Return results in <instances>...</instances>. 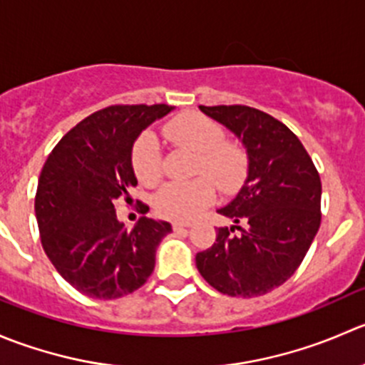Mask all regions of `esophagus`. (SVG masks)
<instances>
[{
  "instance_id": "esophagus-1",
  "label": "esophagus",
  "mask_w": 365,
  "mask_h": 365,
  "mask_svg": "<svg viewBox=\"0 0 365 365\" xmlns=\"http://www.w3.org/2000/svg\"><path fill=\"white\" fill-rule=\"evenodd\" d=\"M172 227H174V230H184V229H187V227H191V223H187V222H174L172 223Z\"/></svg>"
}]
</instances>
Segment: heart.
Masks as SVG:
<instances>
[{"label": "heart", "mask_w": 365, "mask_h": 365, "mask_svg": "<svg viewBox=\"0 0 365 365\" xmlns=\"http://www.w3.org/2000/svg\"><path fill=\"white\" fill-rule=\"evenodd\" d=\"M165 135L175 145L193 150L197 154L195 170L207 174L222 191L232 193L243 184L248 170L247 153L237 143L225 142V131L215 120L198 113L182 115L165 128ZM133 170L145 186L160 181L161 153L153 135H145L136 143ZM210 180L195 178L165 184L156 195V211L172 220L195 218L215 198V185Z\"/></svg>", "instance_id": "heart-1"}]
</instances>
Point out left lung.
Here are the masks:
<instances>
[{
    "mask_svg": "<svg viewBox=\"0 0 365 365\" xmlns=\"http://www.w3.org/2000/svg\"><path fill=\"white\" fill-rule=\"evenodd\" d=\"M198 108L243 143L248 170L236 197L218 209L234 225L216 230V243L195 257L197 269L220 293L261 297L297 272L316 237L319 174L298 136L272 115L241 104Z\"/></svg>",
    "mask_w": 365,
    "mask_h": 365,
    "instance_id": "1",
    "label": "left lung"
}]
</instances>
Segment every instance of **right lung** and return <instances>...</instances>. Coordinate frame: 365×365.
<instances>
[{
  "label": "right lung",
  "instance_id": "1",
  "mask_svg": "<svg viewBox=\"0 0 365 365\" xmlns=\"http://www.w3.org/2000/svg\"><path fill=\"white\" fill-rule=\"evenodd\" d=\"M167 104L108 106L72 128L49 154L35 195L41 241L56 272L79 293L115 300L142 287L172 225L142 216L131 230L115 202L131 200L133 145ZM142 211L149 207L142 204Z\"/></svg>",
  "mask_w": 365,
  "mask_h": 365
}]
</instances>
